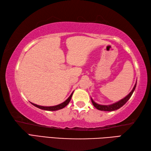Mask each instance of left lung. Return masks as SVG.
I'll return each instance as SVG.
<instances>
[{
  "instance_id": "left-lung-1",
  "label": "left lung",
  "mask_w": 151,
  "mask_h": 151,
  "mask_svg": "<svg viewBox=\"0 0 151 151\" xmlns=\"http://www.w3.org/2000/svg\"><path fill=\"white\" fill-rule=\"evenodd\" d=\"M136 84H135V86H134V87L132 90V91H131L130 93L127 96V97H125L124 99H121V101L116 102V103H115V104H111V105H100V104H98L97 103H95V102L93 101V100L92 99H91V102H92V103H93V104L94 106L99 110L108 111L116 110H117V109L120 108L121 107L123 106L125 103H126V102L128 101L129 100V99L131 97V96H132V95L133 93L134 89H135V88H136Z\"/></svg>"
}]
</instances>
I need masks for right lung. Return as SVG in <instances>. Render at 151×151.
Segmentation results:
<instances>
[{
  "label": "right lung",
  "instance_id": "add662e5",
  "mask_svg": "<svg viewBox=\"0 0 151 151\" xmlns=\"http://www.w3.org/2000/svg\"><path fill=\"white\" fill-rule=\"evenodd\" d=\"M72 95H73V93L72 94L70 95V97L67 99V100L62 102V104H58V105H56V106H39V105H37V104H35L34 103H32V104H33L35 106L38 108H40V109H42V110H47V111H55V110H60V109H62L64 107H65L66 106L69 104V102L70 101V99L72 97Z\"/></svg>",
  "mask_w": 151,
  "mask_h": 151
}]
</instances>
